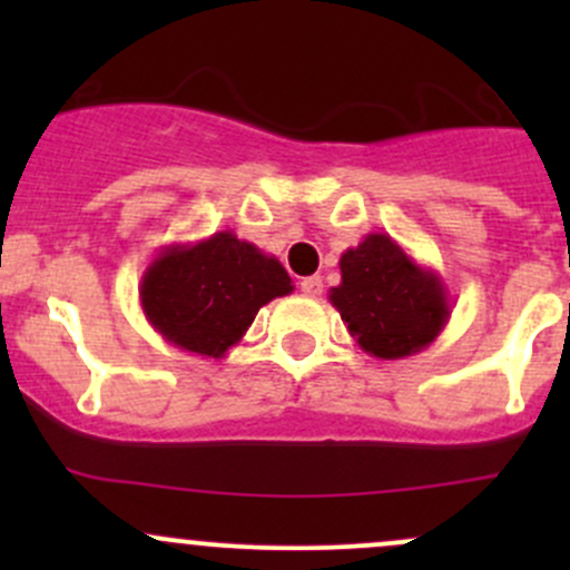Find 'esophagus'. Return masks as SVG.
I'll use <instances>...</instances> for the list:
<instances>
[{
  "instance_id": "esophagus-1",
  "label": "esophagus",
  "mask_w": 570,
  "mask_h": 570,
  "mask_svg": "<svg viewBox=\"0 0 570 570\" xmlns=\"http://www.w3.org/2000/svg\"><path fill=\"white\" fill-rule=\"evenodd\" d=\"M301 292L308 297H320L322 295V278L320 275H308V278L301 281Z\"/></svg>"
}]
</instances>
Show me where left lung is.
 I'll return each instance as SVG.
<instances>
[{
  "mask_svg": "<svg viewBox=\"0 0 570 570\" xmlns=\"http://www.w3.org/2000/svg\"><path fill=\"white\" fill-rule=\"evenodd\" d=\"M342 284L327 292L364 353L383 361L422 353L452 314L439 273L422 267L389 234H366L338 258Z\"/></svg>",
  "mask_w": 570,
  "mask_h": 570,
  "instance_id": "obj_1",
  "label": "left lung"
}]
</instances>
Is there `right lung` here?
I'll list each match as a JSON object with an SVG mask.
<instances>
[{
    "label": "right lung",
    "mask_w": 570,
    "mask_h": 570,
    "mask_svg": "<svg viewBox=\"0 0 570 570\" xmlns=\"http://www.w3.org/2000/svg\"><path fill=\"white\" fill-rule=\"evenodd\" d=\"M295 289L284 264L234 232L165 245L140 278V308L154 331L184 353L223 358L258 308Z\"/></svg>",
    "instance_id": "1"
}]
</instances>
